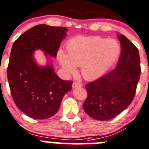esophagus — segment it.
Here are the masks:
<instances>
[{"label": "esophagus", "mask_w": 149, "mask_h": 149, "mask_svg": "<svg viewBox=\"0 0 149 149\" xmlns=\"http://www.w3.org/2000/svg\"><path fill=\"white\" fill-rule=\"evenodd\" d=\"M82 85L81 84L77 83V82H73L72 84V87L73 88H77V87H81Z\"/></svg>", "instance_id": "1"}]
</instances>
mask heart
<instances>
[{
	"mask_svg": "<svg viewBox=\"0 0 149 149\" xmlns=\"http://www.w3.org/2000/svg\"><path fill=\"white\" fill-rule=\"evenodd\" d=\"M68 54L60 49L57 59L67 76L76 74L77 66H81V74L87 80L104 74L120 54V44L115 39L99 36H80L67 45Z\"/></svg>",
	"mask_w": 149,
	"mask_h": 149,
	"instance_id": "b5f03b06",
	"label": "heart"
}]
</instances>
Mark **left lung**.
Listing matches in <instances>:
<instances>
[{
  "mask_svg": "<svg viewBox=\"0 0 149 149\" xmlns=\"http://www.w3.org/2000/svg\"><path fill=\"white\" fill-rule=\"evenodd\" d=\"M117 37L122 49L116 68L86 85L84 110L97 120H110L129 106L141 76L138 49L124 35Z\"/></svg>",
  "mask_w": 149,
  "mask_h": 149,
  "instance_id": "left-lung-1",
  "label": "left lung"
}]
</instances>
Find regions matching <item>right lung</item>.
Segmentation results:
<instances>
[{
    "mask_svg": "<svg viewBox=\"0 0 149 149\" xmlns=\"http://www.w3.org/2000/svg\"><path fill=\"white\" fill-rule=\"evenodd\" d=\"M68 29L38 24L23 33L12 46L7 77L14 102L24 114L45 119L59 110L64 95L71 89V81L62 80L55 73L52 59L41 66L34 58L40 49L47 58L55 57Z\"/></svg>",
    "mask_w": 149,
    "mask_h": 149,
    "instance_id": "obj_1",
    "label": "right lung"
}]
</instances>
